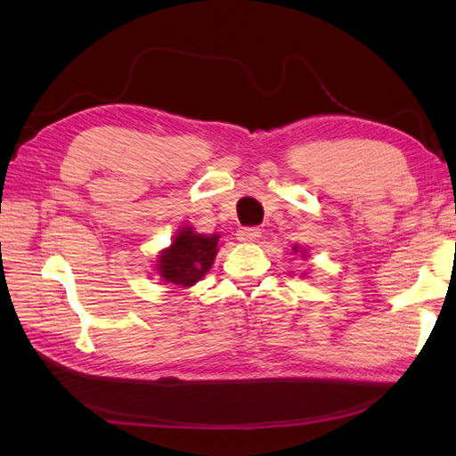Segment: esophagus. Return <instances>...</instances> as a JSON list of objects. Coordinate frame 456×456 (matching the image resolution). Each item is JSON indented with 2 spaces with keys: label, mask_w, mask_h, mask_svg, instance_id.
I'll return each mask as SVG.
<instances>
[{
  "label": "esophagus",
  "mask_w": 456,
  "mask_h": 456,
  "mask_svg": "<svg viewBox=\"0 0 456 456\" xmlns=\"http://www.w3.org/2000/svg\"><path fill=\"white\" fill-rule=\"evenodd\" d=\"M260 238V230L253 228V226H247V228H240L238 230V240L243 243H253Z\"/></svg>",
  "instance_id": "esophagus-1"
}]
</instances>
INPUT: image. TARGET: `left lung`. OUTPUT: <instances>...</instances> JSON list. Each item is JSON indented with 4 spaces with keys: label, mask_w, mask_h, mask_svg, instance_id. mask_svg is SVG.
Instances as JSON below:
<instances>
[{
    "label": "left lung",
    "mask_w": 456,
    "mask_h": 456,
    "mask_svg": "<svg viewBox=\"0 0 456 456\" xmlns=\"http://www.w3.org/2000/svg\"><path fill=\"white\" fill-rule=\"evenodd\" d=\"M298 249H300V247H298V245H295V247H293V251H295V253H297Z\"/></svg>",
    "instance_id": "left-lung-1"
}]
</instances>
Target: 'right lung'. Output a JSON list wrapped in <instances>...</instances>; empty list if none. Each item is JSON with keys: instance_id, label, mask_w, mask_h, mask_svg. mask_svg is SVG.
I'll return each mask as SVG.
<instances>
[{"instance_id": "1", "label": "right lung", "mask_w": 456, "mask_h": 456, "mask_svg": "<svg viewBox=\"0 0 456 456\" xmlns=\"http://www.w3.org/2000/svg\"><path fill=\"white\" fill-rule=\"evenodd\" d=\"M218 233H196L194 228L178 230L167 249L158 255V273L165 283L191 287L211 270L218 253Z\"/></svg>"}]
</instances>
